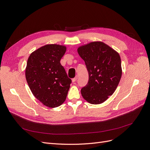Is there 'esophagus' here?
I'll list each match as a JSON object with an SVG mask.
<instances>
[{"mask_svg": "<svg viewBox=\"0 0 150 150\" xmlns=\"http://www.w3.org/2000/svg\"><path fill=\"white\" fill-rule=\"evenodd\" d=\"M78 79V76H76L74 78H73L72 79V83H74V82H75V81H76V80Z\"/></svg>", "mask_w": 150, "mask_h": 150, "instance_id": "obj_1", "label": "esophagus"}]
</instances>
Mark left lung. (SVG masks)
<instances>
[{"mask_svg": "<svg viewBox=\"0 0 150 150\" xmlns=\"http://www.w3.org/2000/svg\"><path fill=\"white\" fill-rule=\"evenodd\" d=\"M89 73L81 95L90 104L104 103L115 93L122 75L119 53L101 41L91 42L78 48Z\"/></svg>", "mask_w": 150, "mask_h": 150, "instance_id": "obj_1", "label": "left lung"}]
</instances>
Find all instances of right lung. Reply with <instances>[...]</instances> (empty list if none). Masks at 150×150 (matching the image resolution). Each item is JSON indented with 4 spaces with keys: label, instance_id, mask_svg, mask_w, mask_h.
Masks as SVG:
<instances>
[{
    "label": "right lung",
    "instance_id": "add662e5",
    "mask_svg": "<svg viewBox=\"0 0 150 150\" xmlns=\"http://www.w3.org/2000/svg\"><path fill=\"white\" fill-rule=\"evenodd\" d=\"M66 46L46 44L32 52L25 67V78L32 93L44 105L59 106L66 100L71 79L60 61Z\"/></svg>",
    "mask_w": 150,
    "mask_h": 150
}]
</instances>
